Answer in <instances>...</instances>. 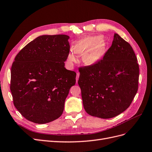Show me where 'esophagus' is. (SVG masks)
I'll return each mask as SVG.
<instances>
[{
	"label": "esophagus",
	"instance_id": "obj_1",
	"mask_svg": "<svg viewBox=\"0 0 152 152\" xmlns=\"http://www.w3.org/2000/svg\"><path fill=\"white\" fill-rule=\"evenodd\" d=\"M79 75H80V74L78 72L77 73V77H76V82H78V77H79Z\"/></svg>",
	"mask_w": 152,
	"mask_h": 152
}]
</instances>
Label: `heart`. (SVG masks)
<instances>
[{"instance_id": "b5f03b06", "label": "heart", "mask_w": 152, "mask_h": 152, "mask_svg": "<svg viewBox=\"0 0 152 152\" xmlns=\"http://www.w3.org/2000/svg\"><path fill=\"white\" fill-rule=\"evenodd\" d=\"M106 47L101 41L100 36H91L83 38L75 47L74 52H70L67 56V64L70 67H73L77 61L75 53L83 55L82 58L87 64H94L101 61L105 55Z\"/></svg>"}]
</instances>
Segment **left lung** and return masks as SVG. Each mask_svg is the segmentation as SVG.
<instances>
[{
  "label": "left lung",
  "mask_w": 152,
  "mask_h": 152,
  "mask_svg": "<svg viewBox=\"0 0 152 152\" xmlns=\"http://www.w3.org/2000/svg\"><path fill=\"white\" fill-rule=\"evenodd\" d=\"M79 72L83 106L91 116L102 119L118 116L130 106L137 92V56L132 46L117 33L102 60Z\"/></svg>",
  "instance_id": "obj_1"
}]
</instances>
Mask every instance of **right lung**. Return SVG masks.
Wrapping results in <instances>:
<instances>
[{
  "label": "right lung",
  "instance_id": "right-lung-1",
  "mask_svg": "<svg viewBox=\"0 0 152 152\" xmlns=\"http://www.w3.org/2000/svg\"><path fill=\"white\" fill-rule=\"evenodd\" d=\"M65 34L42 35L16 55L11 68L14 104L26 119L45 124L60 117L76 73L66 70L70 51Z\"/></svg>",
  "mask_w": 152,
  "mask_h": 152
}]
</instances>
